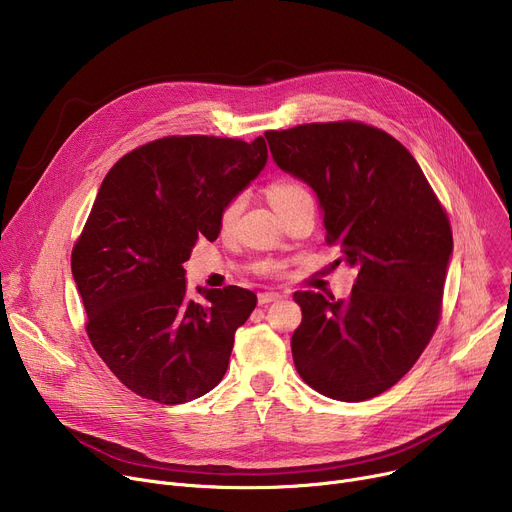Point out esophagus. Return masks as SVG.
<instances>
[{
    "label": "esophagus",
    "mask_w": 512,
    "mask_h": 512,
    "mask_svg": "<svg viewBox=\"0 0 512 512\" xmlns=\"http://www.w3.org/2000/svg\"><path fill=\"white\" fill-rule=\"evenodd\" d=\"M280 298H282L280 292H261V294H259V304L263 306V304H269V302H276V300H280Z\"/></svg>",
    "instance_id": "34e87169"
}]
</instances>
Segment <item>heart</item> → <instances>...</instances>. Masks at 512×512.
<instances>
[{
	"label": "heart",
	"instance_id": "obj_1",
	"mask_svg": "<svg viewBox=\"0 0 512 512\" xmlns=\"http://www.w3.org/2000/svg\"><path fill=\"white\" fill-rule=\"evenodd\" d=\"M267 195H269V201L274 203V208L282 210V208L290 206L292 201H296V199H300L304 195H309V193H306V189L298 181H294V179H278V181H274V183L269 185ZM241 208H243V199L241 197H234L232 201L226 203L222 214H220L222 230L232 228V224H234L238 212H241Z\"/></svg>",
	"mask_w": 512,
	"mask_h": 512
}]
</instances>
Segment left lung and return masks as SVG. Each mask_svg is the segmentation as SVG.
<instances>
[{
    "mask_svg": "<svg viewBox=\"0 0 512 512\" xmlns=\"http://www.w3.org/2000/svg\"><path fill=\"white\" fill-rule=\"evenodd\" d=\"M265 140L284 173L317 193L327 243L358 269L346 300L294 294L296 370L331 399H370L416 364L438 325L453 255L449 218L416 158L377 127L306 123Z\"/></svg>",
    "mask_w": 512,
    "mask_h": 512,
    "instance_id": "1",
    "label": "left lung"
}]
</instances>
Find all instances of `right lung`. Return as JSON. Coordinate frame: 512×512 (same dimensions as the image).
Segmentation results:
<instances>
[{
  "label": "right lung",
  "instance_id": "add662e5",
  "mask_svg": "<svg viewBox=\"0 0 512 512\" xmlns=\"http://www.w3.org/2000/svg\"><path fill=\"white\" fill-rule=\"evenodd\" d=\"M267 162L251 144L173 135L125 154L102 181L72 253L86 333L115 377L140 397L177 405L224 377L234 333L257 296L238 286L187 296L183 263Z\"/></svg>",
  "mask_w": 512,
  "mask_h": 512
}]
</instances>
